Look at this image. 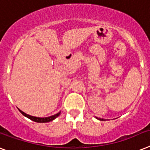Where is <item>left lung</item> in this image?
I'll return each instance as SVG.
<instances>
[{
    "instance_id": "8db88e82",
    "label": "left lung",
    "mask_w": 150,
    "mask_h": 150,
    "mask_svg": "<svg viewBox=\"0 0 150 150\" xmlns=\"http://www.w3.org/2000/svg\"><path fill=\"white\" fill-rule=\"evenodd\" d=\"M96 119H98V120H102V121H103V120H104V119H100V118H97V117H96Z\"/></svg>"
}]
</instances>
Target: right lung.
Masks as SVG:
<instances>
[{"instance_id":"add662e5","label":"right lung","mask_w":150,"mask_h":150,"mask_svg":"<svg viewBox=\"0 0 150 150\" xmlns=\"http://www.w3.org/2000/svg\"><path fill=\"white\" fill-rule=\"evenodd\" d=\"M18 110L20 111L21 113L23 115H24L25 117L28 118V119H30L31 120H32V121H34V122H51V121H52V120H54V119H56V118L58 117V116H59L61 114V112H58L57 114H55V115H52V116H49V117L39 118V117H35V116H32V115H28V114L24 113V112H22V111L20 110V109H18Z\"/></svg>"}]
</instances>
